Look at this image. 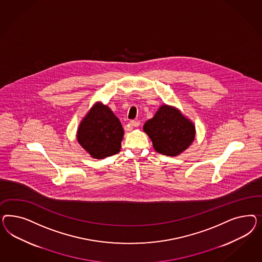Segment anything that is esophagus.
Instances as JSON below:
<instances>
[{
  "mask_svg": "<svg viewBox=\"0 0 262 262\" xmlns=\"http://www.w3.org/2000/svg\"><path fill=\"white\" fill-rule=\"evenodd\" d=\"M128 125L132 127H137L140 125V122L138 120H133L128 123Z\"/></svg>",
  "mask_w": 262,
  "mask_h": 262,
  "instance_id": "esophagus-1",
  "label": "esophagus"
}]
</instances>
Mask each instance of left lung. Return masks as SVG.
<instances>
[{
  "label": "left lung",
  "mask_w": 262,
  "mask_h": 262,
  "mask_svg": "<svg viewBox=\"0 0 262 262\" xmlns=\"http://www.w3.org/2000/svg\"><path fill=\"white\" fill-rule=\"evenodd\" d=\"M143 129L151 138L155 150L169 157L186 150L195 137L194 125L178 110L168 105H162L145 123Z\"/></svg>",
  "instance_id": "obj_1"
}]
</instances>
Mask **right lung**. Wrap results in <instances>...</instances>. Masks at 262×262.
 Here are the masks:
<instances>
[{"mask_svg":"<svg viewBox=\"0 0 262 262\" xmlns=\"http://www.w3.org/2000/svg\"><path fill=\"white\" fill-rule=\"evenodd\" d=\"M124 129L114 113L102 103H96L78 129V141L97 159L111 157L121 149Z\"/></svg>","mask_w":262,"mask_h":262,"instance_id":"add662e5","label":"right lung"}]
</instances>
